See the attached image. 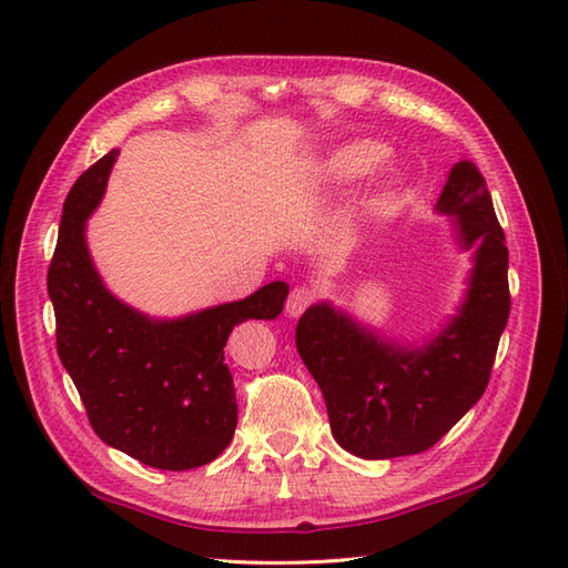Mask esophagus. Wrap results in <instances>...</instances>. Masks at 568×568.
<instances>
[{"label":"esophagus","instance_id":"esophagus-1","mask_svg":"<svg viewBox=\"0 0 568 568\" xmlns=\"http://www.w3.org/2000/svg\"><path fill=\"white\" fill-rule=\"evenodd\" d=\"M315 300H317L315 287H310V285L293 287L291 295H287V303H285L287 317H300L312 303H315Z\"/></svg>","mask_w":568,"mask_h":568}]
</instances>
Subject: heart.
<instances>
[{"label":"heart","mask_w":568,"mask_h":568,"mask_svg":"<svg viewBox=\"0 0 568 568\" xmlns=\"http://www.w3.org/2000/svg\"><path fill=\"white\" fill-rule=\"evenodd\" d=\"M383 146L376 141H354L336 149L329 161L322 168V180L334 187L354 183L356 178L366 175L373 165L383 159Z\"/></svg>","instance_id":"1"}]
</instances>
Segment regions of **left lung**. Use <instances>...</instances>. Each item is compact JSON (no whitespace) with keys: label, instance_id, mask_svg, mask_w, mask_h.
Returning <instances> with one entry per match:
<instances>
[{"label":"left lung","instance_id":"obj_1","mask_svg":"<svg viewBox=\"0 0 568 568\" xmlns=\"http://www.w3.org/2000/svg\"><path fill=\"white\" fill-rule=\"evenodd\" d=\"M437 210L456 216L476 265L466 303L427 346L383 342L327 303L297 322V352L327 403L334 439L361 458L432 449L480 400L508 324V246L476 163L452 168Z\"/></svg>","mask_w":568,"mask_h":568}]
</instances>
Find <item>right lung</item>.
Segmentation results:
<instances>
[{"label":"right lung","mask_w":568,"mask_h":568,"mask_svg":"<svg viewBox=\"0 0 568 568\" xmlns=\"http://www.w3.org/2000/svg\"><path fill=\"white\" fill-rule=\"evenodd\" d=\"M119 151H110L70 187L48 265L58 356L80 393L94 434L114 449L163 470L214 462L236 429L234 378L224 346L236 324L275 320L287 285L197 315L155 322L106 291L84 244V220L98 207Z\"/></svg>","instance_id":"right-lung-1"}]
</instances>
